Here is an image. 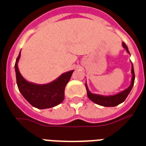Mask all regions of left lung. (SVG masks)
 Returning a JSON list of instances; mask_svg holds the SVG:
<instances>
[{
	"label": "left lung",
	"instance_id": "left-lung-1",
	"mask_svg": "<svg viewBox=\"0 0 146 146\" xmlns=\"http://www.w3.org/2000/svg\"><path fill=\"white\" fill-rule=\"evenodd\" d=\"M122 46L124 47L127 53L130 54L128 48H127V45L123 42ZM131 74H132V77H131V82L129 87L127 89H124V91H122L121 92H118L115 95H111V96H103V95H99V94H94L92 93L89 90V88L87 86V84L86 83V88L87 90V96L90 100H92L93 103L98 104V105H100L103 107H116L117 106L121 103H123L126 98L128 96V94L131 92V90L132 89L133 86H134V82H135V72H134V68H133V64L131 63Z\"/></svg>",
	"mask_w": 146,
	"mask_h": 146
}]
</instances>
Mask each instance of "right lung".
Wrapping results in <instances>:
<instances>
[{
	"instance_id": "add662e5",
	"label": "right lung",
	"mask_w": 146,
	"mask_h": 146,
	"mask_svg": "<svg viewBox=\"0 0 146 146\" xmlns=\"http://www.w3.org/2000/svg\"><path fill=\"white\" fill-rule=\"evenodd\" d=\"M21 51L17 57L15 68L16 82L19 91L26 100L38 109H47L61 104L64 99V89L74 70L63 73L53 82L47 84H36L29 82L22 77L18 67Z\"/></svg>"
}]
</instances>
